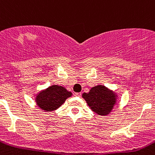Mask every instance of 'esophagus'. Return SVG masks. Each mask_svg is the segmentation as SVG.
Returning a JSON list of instances; mask_svg holds the SVG:
<instances>
[{"label": "esophagus", "instance_id": "esophagus-1", "mask_svg": "<svg viewBox=\"0 0 155 155\" xmlns=\"http://www.w3.org/2000/svg\"><path fill=\"white\" fill-rule=\"evenodd\" d=\"M75 95L78 96V97H80L81 95H82V93L81 92H76V93H75Z\"/></svg>", "mask_w": 155, "mask_h": 155}]
</instances>
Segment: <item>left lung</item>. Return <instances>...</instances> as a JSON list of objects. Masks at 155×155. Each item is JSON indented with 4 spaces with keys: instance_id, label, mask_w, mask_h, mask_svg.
Here are the masks:
<instances>
[{
    "instance_id": "8db88e82",
    "label": "left lung",
    "mask_w": 155,
    "mask_h": 155,
    "mask_svg": "<svg viewBox=\"0 0 155 155\" xmlns=\"http://www.w3.org/2000/svg\"><path fill=\"white\" fill-rule=\"evenodd\" d=\"M82 98L91 109L99 115H108L116 102L115 93L104 86H94L89 92L82 94Z\"/></svg>"
}]
</instances>
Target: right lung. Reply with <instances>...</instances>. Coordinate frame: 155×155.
I'll use <instances>...</instances> for the list:
<instances>
[{"mask_svg": "<svg viewBox=\"0 0 155 155\" xmlns=\"http://www.w3.org/2000/svg\"><path fill=\"white\" fill-rule=\"evenodd\" d=\"M71 95L72 92H68L64 87L53 85L40 92L36 98V102L42 110L50 112L60 108Z\"/></svg>", "mask_w": 155, "mask_h": 155, "instance_id": "1", "label": "right lung"}]
</instances>
